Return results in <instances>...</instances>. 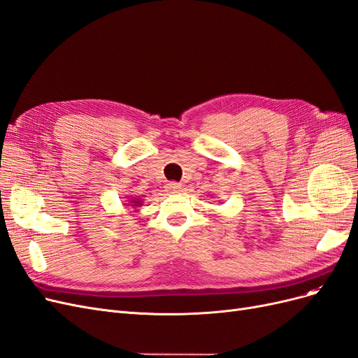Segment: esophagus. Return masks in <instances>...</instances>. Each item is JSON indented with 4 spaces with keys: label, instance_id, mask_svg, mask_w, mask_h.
I'll return each mask as SVG.
<instances>
[{
    "label": "esophagus",
    "instance_id": "1",
    "mask_svg": "<svg viewBox=\"0 0 358 358\" xmlns=\"http://www.w3.org/2000/svg\"><path fill=\"white\" fill-rule=\"evenodd\" d=\"M166 189H168L169 192H178V190L181 189V184H178V182H176V181H169V182L166 184Z\"/></svg>",
    "mask_w": 358,
    "mask_h": 358
}]
</instances>
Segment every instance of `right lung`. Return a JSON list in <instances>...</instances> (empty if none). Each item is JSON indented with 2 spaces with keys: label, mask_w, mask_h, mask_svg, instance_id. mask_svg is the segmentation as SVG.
<instances>
[{
  "label": "right lung",
  "mask_w": 358,
  "mask_h": 358,
  "mask_svg": "<svg viewBox=\"0 0 358 358\" xmlns=\"http://www.w3.org/2000/svg\"><path fill=\"white\" fill-rule=\"evenodd\" d=\"M134 206H135V205H134Z\"/></svg>",
  "instance_id": "1"
}]
</instances>
